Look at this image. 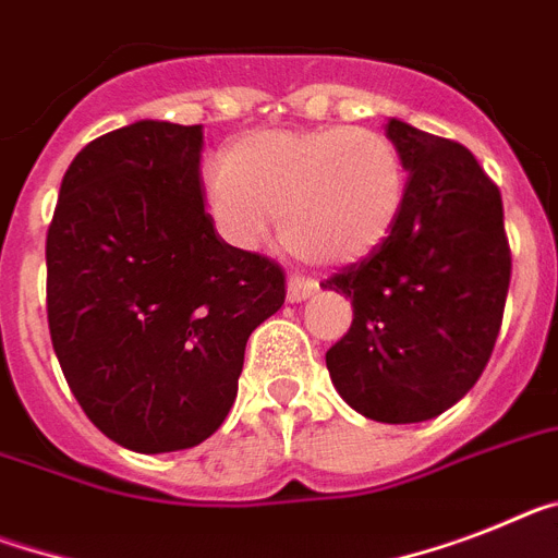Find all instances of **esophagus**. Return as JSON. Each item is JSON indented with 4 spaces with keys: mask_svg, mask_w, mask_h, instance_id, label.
<instances>
[{
    "mask_svg": "<svg viewBox=\"0 0 558 558\" xmlns=\"http://www.w3.org/2000/svg\"><path fill=\"white\" fill-rule=\"evenodd\" d=\"M317 292V283L315 280H303V278H289L287 283V301L289 303H301L306 301V298H312V294Z\"/></svg>",
    "mask_w": 558,
    "mask_h": 558,
    "instance_id": "34e87169",
    "label": "esophagus"
}]
</instances>
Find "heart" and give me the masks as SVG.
<instances>
[{
    "label": "heart",
    "mask_w": 558,
    "mask_h": 558,
    "mask_svg": "<svg viewBox=\"0 0 558 558\" xmlns=\"http://www.w3.org/2000/svg\"><path fill=\"white\" fill-rule=\"evenodd\" d=\"M207 201L238 246H257L280 215L287 250L317 266L366 257L395 229L405 163L368 128L264 130L209 163Z\"/></svg>",
    "instance_id": "1"
}]
</instances>
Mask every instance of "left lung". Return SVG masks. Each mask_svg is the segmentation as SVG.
<instances>
[{
    "label": "left lung",
    "mask_w": 558,
    "mask_h": 558,
    "mask_svg": "<svg viewBox=\"0 0 558 558\" xmlns=\"http://www.w3.org/2000/svg\"><path fill=\"white\" fill-rule=\"evenodd\" d=\"M409 181L395 229L320 283L354 306L326 351L337 395L377 423L448 411L488 366L510 283L502 195L471 149L388 119Z\"/></svg>",
    "instance_id": "8db88e82"
}]
</instances>
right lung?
Returning a JSON list of instances; mask_svg holds the SVG:
<instances>
[{"instance_id":"right-lung-1","label":"right lung","mask_w":558,"mask_h":558,"mask_svg":"<svg viewBox=\"0 0 558 558\" xmlns=\"http://www.w3.org/2000/svg\"><path fill=\"white\" fill-rule=\"evenodd\" d=\"M201 124L135 121L73 158L48 229V323L70 391L138 453L213 437L252 331L278 312V264L229 246L204 207Z\"/></svg>"}]
</instances>
